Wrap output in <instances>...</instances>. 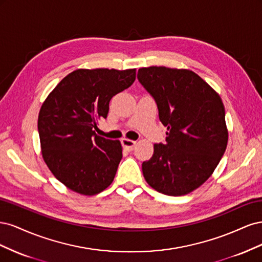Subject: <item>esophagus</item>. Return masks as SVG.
Here are the masks:
<instances>
[{
  "mask_svg": "<svg viewBox=\"0 0 262 262\" xmlns=\"http://www.w3.org/2000/svg\"><path fill=\"white\" fill-rule=\"evenodd\" d=\"M121 144H122V146L126 149V150H132L133 149V147L136 146V144H137V142L136 141H132V140H129V139H122L121 140Z\"/></svg>",
  "mask_w": 262,
  "mask_h": 262,
  "instance_id": "1",
  "label": "esophagus"
}]
</instances>
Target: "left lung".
<instances>
[{
	"label": "left lung",
	"mask_w": 262,
	"mask_h": 262,
	"mask_svg": "<svg viewBox=\"0 0 262 262\" xmlns=\"http://www.w3.org/2000/svg\"><path fill=\"white\" fill-rule=\"evenodd\" d=\"M138 80L156 102L167 128L165 144H154L142 164L147 184L167 195H184L208 180L228 140L225 109L220 95L190 70L142 68Z\"/></svg>",
	"instance_id": "left-lung-1"
}]
</instances>
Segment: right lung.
Wrapping results in <instances>:
<instances>
[{
    "label": "right lung",
    "instance_id": "add662e5",
    "mask_svg": "<svg viewBox=\"0 0 262 262\" xmlns=\"http://www.w3.org/2000/svg\"><path fill=\"white\" fill-rule=\"evenodd\" d=\"M136 81V69H78L54 87L40 108L38 132L43 161L73 191L94 195L114 181L122 158L120 141L97 136L109 101Z\"/></svg>",
    "mask_w": 262,
    "mask_h": 262
}]
</instances>
